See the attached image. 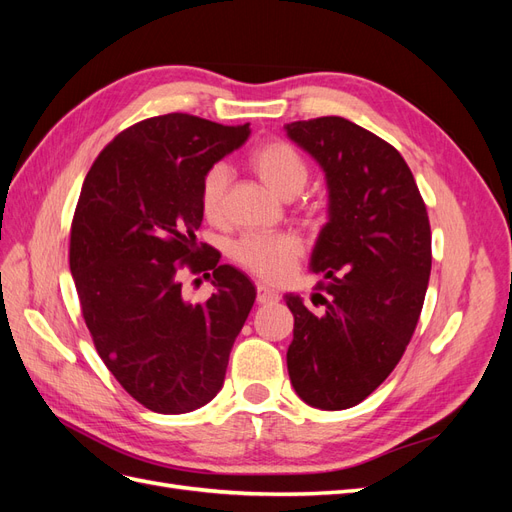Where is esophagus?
<instances>
[{"label":"esophagus","mask_w":512,"mask_h":512,"mask_svg":"<svg viewBox=\"0 0 512 512\" xmlns=\"http://www.w3.org/2000/svg\"><path fill=\"white\" fill-rule=\"evenodd\" d=\"M277 299H280V294H277L275 290H271V288L265 286V284H258V288H256V301H258V305L275 303Z\"/></svg>","instance_id":"obj_1"}]
</instances>
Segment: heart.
<instances>
[{"instance_id": "b5f03b06", "label": "heart", "mask_w": 512, "mask_h": 512, "mask_svg": "<svg viewBox=\"0 0 512 512\" xmlns=\"http://www.w3.org/2000/svg\"><path fill=\"white\" fill-rule=\"evenodd\" d=\"M250 164L269 188L286 198L297 196L309 181L312 168L303 153L282 138L260 143L250 153ZM230 188V168L224 162L207 166L198 185V205L209 222L224 218ZM303 239L294 232H254L232 243L230 256L239 267L271 284L286 282L303 256Z\"/></svg>"}]
</instances>
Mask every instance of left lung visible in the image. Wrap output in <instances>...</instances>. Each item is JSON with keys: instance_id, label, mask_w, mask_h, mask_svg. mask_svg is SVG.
I'll return each instance as SVG.
<instances>
[{"instance_id": "left-lung-1", "label": "left lung", "mask_w": 512, "mask_h": 512, "mask_svg": "<svg viewBox=\"0 0 512 512\" xmlns=\"http://www.w3.org/2000/svg\"><path fill=\"white\" fill-rule=\"evenodd\" d=\"M327 173L331 218L312 269L309 309L288 294L294 339L288 374L305 404L346 410L374 393L404 356L431 273L425 200L401 153L344 117L286 123Z\"/></svg>"}]
</instances>
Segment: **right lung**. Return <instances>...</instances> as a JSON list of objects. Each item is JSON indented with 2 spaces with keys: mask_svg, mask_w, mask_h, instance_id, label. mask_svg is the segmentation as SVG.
<instances>
[{
  "mask_svg": "<svg viewBox=\"0 0 512 512\" xmlns=\"http://www.w3.org/2000/svg\"><path fill=\"white\" fill-rule=\"evenodd\" d=\"M250 136L188 113L119 132L91 164L70 228V271L100 359L151 412L185 414L218 395L256 290L196 241L207 166ZM214 275L207 302L182 297L180 275ZM198 282V280H194Z\"/></svg>",
  "mask_w": 512,
  "mask_h": 512,
  "instance_id": "1",
  "label": "right lung"
}]
</instances>
